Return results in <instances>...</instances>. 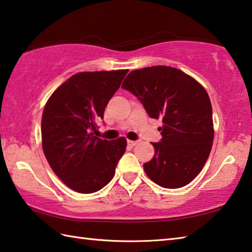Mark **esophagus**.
<instances>
[{"label":"esophagus","mask_w":252,"mask_h":252,"mask_svg":"<svg viewBox=\"0 0 252 252\" xmlns=\"http://www.w3.org/2000/svg\"><path fill=\"white\" fill-rule=\"evenodd\" d=\"M127 145L130 146V148H133V146H135L136 144H138V141H131V140H127Z\"/></svg>","instance_id":"34e87169"}]
</instances>
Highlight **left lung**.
<instances>
[{"mask_svg":"<svg viewBox=\"0 0 252 252\" xmlns=\"http://www.w3.org/2000/svg\"><path fill=\"white\" fill-rule=\"evenodd\" d=\"M122 88L133 94L149 116L162 119V139L143 164L151 180L165 189H180L202 171L214 141L213 109L207 91L177 68L153 66L131 71Z\"/></svg>","mask_w":252,"mask_h":252,"instance_id":"left-lung-1","label":"left lung"}]
</instances>
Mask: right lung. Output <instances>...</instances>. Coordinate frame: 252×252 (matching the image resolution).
Here are the masks:
<instances>
[{
	"label": "right lung",
	"instance_id": "right-lung-1",
	"mask_svg": "<svg viewBox=\"0 0 252 252\" xmlns=\"http://www.w3.org/2000/svg\"><path fill=\"white\" fill-rule=\"evenodd\" d=\"M127 71L78 72L54 91L44 108L45 157L54 173L78 193H94L106 186L126 152L125 138L102 140L93 131Z\"/></svg>",
	"mask_w": 252,
	"mask_h": 252
}]
</instances>
